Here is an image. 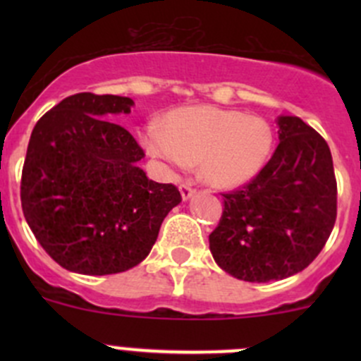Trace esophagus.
Returning a JSON list of instances; mask_svg holds the SVG:
<instances>
[{"label":"esophagus","mask_w":361,"mask_h":361,"mask_svg":"<svg viewBox=\"0 0 361 361\" xmlns=\"http://www.w3.org/2000/svg\"><path fill=\"white\" fill-rule=\"evenodd\" d=\"M180 192H181V197H183V201H188V199L195 194V188L192 183H181Z\"/></svg>","instance_id":"1"}]
</instances>
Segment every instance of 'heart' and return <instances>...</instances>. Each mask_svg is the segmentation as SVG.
Returning <instances> with one entry per match:
<instances>
[{
    "label": "heart",
    "instance_id": "1",
    "mask_svg": "<svg viewBox=\"0 0 361 361\" xmlns=\"http://www.w3.org/2000/svg\"><path fill=\"white\" fill-rule=\"evenodd\" d=\"M145 145L155 157L185 169L199 162L204 180L231 188L257 176L271 157L274 134L267 120L216 106L178 108L166 127L152 122Z\"/></svg>",
    "mask_w": 361,
    "mask_h": 361
}]
</instances>
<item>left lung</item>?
Segmentation results:
<instances>
[{
  "instance_id": "8db88e82",
  "label": "left lung",
  "mask_w": 361,
  "mask_h": 361,
  "mask_svg": "<svg viewBox=\"0 0 361 361\" xmlns=\"http://www.w3.org/2000/svg\"><path fill=\"white\" fill-rule=\"evenodd\" d=\"M279 145L260 173L224 195L209 234L214 262L250 283L285 279L319 255L337 218V181L326 141L298 116H279Z\"/></svg>"
}]
</instances>
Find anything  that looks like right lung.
<instances>
[{
	"mask_svg": "<svg viewBox=\"0 0 361 361\" xmlns=\"http://www.w3.org/2000/svg\"><path fill=\"white\" fill-rule=\"evenodd\" d=\"M130 97L80 92L36 122L25 154L20 201L42 248L71 272L104 276L150 253L164 218L181 202L171 183L148 180L143 148L108 118Z\"/></svg>",
	"mask_w": 361,
	"mask_h": 361,
	"instance_id": "right-lung-1",
	"label": "right lung"
}]
</instances>
